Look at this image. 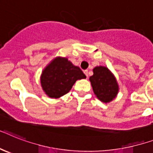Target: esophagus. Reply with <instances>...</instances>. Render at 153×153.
Segmentation results:
<instances>
[{
	"mask_svg": "<svg viewBox=\"0 0 153 153\" xmlns=\"http://www.w3.org/2000/svg\"><path fill=\"white\" fill-rule=\"evenodd\" d=\"M84 74H85V75H86V77H87V78H88V70H85V71H84Z\"/></svg>",
	"mask_w": 153,
	"mask_h": 153,
	"instance_id": "1",
	"label": "esophagus"
}]
</instances>
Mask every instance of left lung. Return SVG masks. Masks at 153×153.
Returning <instances> with one entry per match:
<instances>
[{"label":"left lung","instance_id":"obj_1","mask_svg":"<svg viewBox=\"0 0 153 153\" xmlns=\"http://www.w3.org/2000/svg\"><path fill=\"white\" fill-rule=\"evenodd\" d=\"M93 71L94 74L89 77V81L94 94L102 102H111L119 92L115 77L108 68L103 66L95 67Z\"/></svg>","mask_w":153,"mask_h":153}]
</instances>
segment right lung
<instances>
[{
  "label": "right lung",
  "mask_w": 153,
  "mask_h": 153,
  "mask_svg": "<svg viewBox=\"0 0 153 153\" xmlns=\"http://www.w3.org/2000/svg\"><path fill=\"white\" fill-rule=\"evenodd\" d=\"M82 71L68 58L56 57L45 67L41 75V85L46 95L59 98L68 94L79 79H85Z\"/></svg>",
  "instance_id": "obj_1"
}]
</instances>
